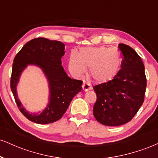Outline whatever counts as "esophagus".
<instances>
[{
    "mask_svg": "<svg viewBox=\"0 0 158 158\" xmlns=\"http://www.w3.org/2000/svg\"><path fill=\"white\" fill-rule=\"evenodd\" d=\"M82 89L85 90V91H88V90H90L92 89V86L87 81H84L82 85Z\"/></svg>",
    "mask_w": 158,
    "mask_h": 158,
    "instance_id": "34e87169",
    "label": "esophagus"
}]
</instances>
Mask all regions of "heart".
I'll use <instances>...</instances> for the list:
<instances>
[{
  "label": "heart",
  "instance_id": "obj_1",
  "mask_svg": "<svg viewBox=\"0 0 158 158\" xmlns=\"http://www.w3.org/2000/svg\"><path fill=\"white\" fill-rule=\"evenodd\" d=\"M122 64V57L118 50L107 47H87L79 53L71 52L68 61L70 71L77 77L90 68V75L97 82H107L117 75Z\"/></svg>",
  "mask_w": 158,
  "mask_h": 158
}]
</instances>
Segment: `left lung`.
Returning a JSON list of instances; mask_svg holds the SVG:
<instances>
[{
  "mask_svg": "<svg viewBox=\"0 0 158 158\" xmlns=\"http://www.w3.org/2000/svg\"><path fill=\"white\" fill-rule=\"evenodd\" d=\"M122 69L112 80L94 87L97 101L94 116L107 126L126 124L135 117L144 101L146 78L140 57L131 47L119 44Z\"/></svg>",
  "mask_w": 158,
  "mask_h": 158,
  "instance_id": "left-lung-1",
  "label": "left lung"
}]
</instances>
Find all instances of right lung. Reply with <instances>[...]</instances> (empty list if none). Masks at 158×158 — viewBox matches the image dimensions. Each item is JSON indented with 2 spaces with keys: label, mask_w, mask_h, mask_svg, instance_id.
Returning a JSON list of instances; mask_svg holds the SVG:
<instances>
[{
  "label": "right lung",
  "mask_w": 158,
  "mask_h": 158,
  "mask_svg": "<svg viewBox=\"0 0 158 158\" xmlns=\"http://www.w3.org/2000/svg\"><path fill=\"white\" fill-rule=\"evenodd\" d=\"M65 45L61 41L37 38L28 41L14 59L11 77V90L20 111L29 120L38 124H48L61 118L73 98L81 91L82 81L70 78L61 66ZM28 65L42 69L48 81L49 102L41 112L26 110L17 94V85L21 73Z\"/></svg>",
  "instance_id": "right-lung-1"
}]
</instances>
